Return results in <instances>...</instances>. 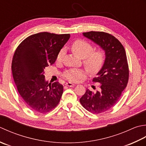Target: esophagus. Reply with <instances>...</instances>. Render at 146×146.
I'll list each match as a JSON object with an SVG mask.
<instances>
[{
	"label": "esophagus",
	"instance_id": "1",
	"mask_svg": "<svg viewBox=\"0 0 146 146\" xmlns=\"http://www.w3.org/2000/svg\"><path fill=\"white\" fill-rule=\"evenodd\" d=\"M66 86H69V87H74V86H76V84H72V83H71V82H67L66 83V84H65Z\"/></svg>",
	"mask_w": 146,
	"mask_h": 146
}]
</instances>
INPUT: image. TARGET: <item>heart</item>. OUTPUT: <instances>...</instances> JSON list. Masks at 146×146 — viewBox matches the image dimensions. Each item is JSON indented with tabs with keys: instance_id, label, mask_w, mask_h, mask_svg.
<instances>
[{
	"instance_id": "heart-1",
	"label": "heart",
	"mask_w": 146,
	"mask_h": 146,
	"mask_svg": "<svg viewBox=\"0 0 146 146\" xmlns=\"http://www.w3.org/2000/svg\"><path fill=\"white\" fill-rule=\"evenodd\" d=\"M72 52L77 57L83 59V64L89 72L92 74L98 73L102 69L105 62V53L102 49L93 50L91 44L82 40H77L71 46ZM65 49L59 51L56 60L60 62L65 55ZM86 73L82 69H72L65 71L64 77L72 82H78L84 79Z\"/></svg>"
}]
</instances>
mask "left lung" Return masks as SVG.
<instances>
[{
  "instance_id": "8db88e82",
  "label": "left lung",
  "mask_w": 146,
  "mask_h": 146,
  "mask_svg": "<svg viewBox=\"0 0 146 146\" xmlns=\"http://www.w3.org/2000/svg\"><path fill=\"white\" fill-rule=\"evenodd\" d=\"M82 34L105 51V60L93 80L100 84L99 90L93 93L87 90L79 101L92 113H102L115 105L127 87L129 70L125 50L118 39L107 33L90 31Z\"/></svg>"
}]
</instances>
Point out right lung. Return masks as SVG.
Masks as SVG:
<instances>
[{
    "label": "right lung",
    "instance_id": "1",
    "mask_svg": "<svg viewBox=\"0 0 146 146\" xmlns=\"http://www.w3.org/2000/svg\"><path fill=\"white\" fill-rule=\"evenodd\" d=\"M70 36L39 33L26 38L15 51L11 66L14 81L24 102L33 110L49 112L60 102L63 86L58 82L48 84L44 69L54 64Z\"/></svg>",
    "mask_w": 146,
    "mask_h": 146
}]
</instances>
